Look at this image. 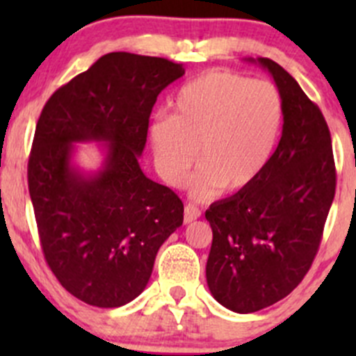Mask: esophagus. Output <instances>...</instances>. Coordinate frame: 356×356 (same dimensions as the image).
<instances>
[{
	"label": "esophagus",
	"mask_w": 356,
	"mask_h": 356,
	"mask_svg": "<svg viewBox=\"0 0 356 356\" xmlns=\"http://www.w3.org/2000/svg\"><path fill=\"white\" fill-rule=\"evenodd\" d=\"M201 215V211H200V208L198 207H195V204H186L184 207V222L186 224H189V222H193V220H196V218H198Z\"/></svg>",
	"instance_id": "34e87169"
}]
</instances>
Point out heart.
Masks as SVG:
<instances>
[{
  "label": "heart",
  "instance_id": "obj_1",
  "mask_svg": "<svg viewBox=\"0 0 356 356\" xmlns=\"http://www.w3.org/2000/svg\"><path fill=\"white\" fill-rule=\"evenodd\" d=\"M282 98L268 81L231 70H210L186 82L172 99L170 115L149 125L155 167L167 184L179 186L191 165L198 200L250 188L272 160L282 131Z\"/></svg>",
  "mask_w": 356,
  "mask_h": 356
}]
</instances>
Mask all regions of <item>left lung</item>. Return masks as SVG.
Listing matches in <instances>:
<instances>
[{
	"mask_svg": "<svg viewBox=\"0 0 356 356\" xmlns=\"http://www.w3.org/2000/svg\"><path fill=\"white\" fill-rule=\"evenodd\" d=\"M257 62L270 72L281 92V141L250 188L204 211L213 232L208 288L218 303L238 314L270 307L303 281L336 193L331 132L321 108L279 63Z\"/></svg>",
	"mask_w": 356,
	"mask_h": 356,
	"instance_id": "8db88e82",
	"label": "left lung"
}]
</instances>
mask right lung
Wrapping results in <instances>:
<instances>
[{
	"mask_svg": "<svg viewBox=\"0 0 356 356\" xmlns=\"http://www.w3.org/2000/svg\"><path fill=\"white\" fill-rule=\"evenodd\" d=\"M184 75L167 58L115 51L75 75L46 102L27 165L46 264L68 293L117 308L143 293L184 204L143 174L149 115L158 95ZM107 143L104 168L81 175L73 143Z\"/></svg>",
	"mask_w": 356,
	"mask_h": 356,
	"instance_id": "1",
	"label": "right lung"
}]
</instances>
